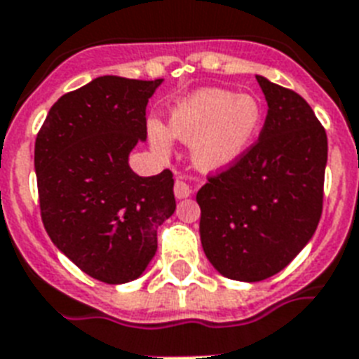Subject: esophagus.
Wrapping results in <instances>:
<instances>
[{
    "label": "esophagus",
    "instance_id": "obj_1",
    "mask_svg": "<svg viewBox=\"0 0 359 359\" xmlns=\"http://www.w3.org/2000/svg\"><path fill=\"white\" fill-rule=\"evenodd\" d=\"M174 194H176V198H187L191 196V187H189V183L183 180V177H177L176 183H174Z\"/></svg>",
    "mask_w": 359,
    "mask_h": 359
}]
</instances>
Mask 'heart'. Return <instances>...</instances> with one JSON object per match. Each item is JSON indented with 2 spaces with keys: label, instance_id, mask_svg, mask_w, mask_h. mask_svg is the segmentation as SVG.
<instances>
[{
  "label": "heart",
  "instance_id": "1",
  "mask_svg": "<svg viewBox=\"0 0 359 359\" xmlns=\"http://www.w3.org/2000/svg\"><path fill=\"white\" fill-rule=\"evenodd\" d=\"M263 124V105L256 96L226 88H203L174 107L168 131L193 144L194 161L203 170H219L237 161L252 146ZM151 142L168 150L163 126H150Z\"/></svg>",
  "mask_w": 359,
  "mask_h": 359
}]
</instances>
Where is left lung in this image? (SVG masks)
<instances>
[{
	"instance_id": "8db88e82",
	"label": "left lung",
	"mask_w": 359,
	"mask_h": 359,
	"mask_svg": "<svg viewBox=\"0 0 359 359\" xmlns=\"http://www.w3.org/2000/svg\"><path fill=\"white\" fill-rule=\"evenodd\" d=\"M269 113L259 139L196 194L200 239L229 280L261 282L308 245L323 215L328 139L308 102L257 76Z\"/></svg>"
}]
</instances>
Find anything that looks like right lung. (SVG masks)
<instances>
[{
  "label": "right lung",
  "instance_id": "add662e5",
  "mask_svg": "<svg viewBox=\"0 0 359 359\" xmlns=\"http://www.w3.org/2000/svg\"><path fill=\"white\" fill-rule=\"evenodd\" d=\"M161 81L96 77L53 103L34 140L46 231L83 272L111 285L144 272L157 228L176 209L168 168L140 177L128 165Z\"/></svg>",
  "mask_w": 359,
  "mask_h": 359
}]
</instances>
